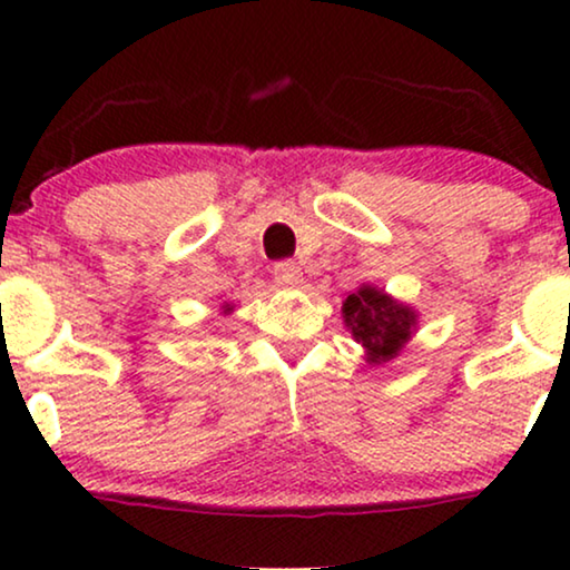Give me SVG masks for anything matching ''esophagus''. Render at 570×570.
<instances>
[{"instance_id": "esophagus-1", "label": "esophagus", "mask_w": 570, "mask_h": 570, "mask_svg": "<svg viewBox=\"0 0 570 570\" xmlns=\"http://www.w3.org/2000/svg\"><path fill=\"white\" fill-rule=\"evenodd\" d=\"M273 276H276L281 286H297L299 281H303V271H299L297 265L286 259V263L273 265Z\"/></svg>"}]
</instances>
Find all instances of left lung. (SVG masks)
Segmentation results:
<instances>
[{
    "label": "left lung",
    "mask_w": 570,
    "mask_h": 570,
    "mask_svg": "<svg viewBox=\"0 0 570 570\" xmlns=\"http://www.w3.org/2000/svg\"><path fill=\"white\" fill-rule=\"evenodd\" d=\"M343 316L356 343L367 348V362L372 364L394 358L415 326V313L407 305L394 303L375 286H362L358 292L348 294L343 303Z\"/></svg>",
    "instance_id": "1"
}]
</instances>
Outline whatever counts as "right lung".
Returning a JSON list of instances; mask_svg holds the SVG:
<instances>
[{
	"label": "right lung",
	"instance_id": "right-lung-1",
	"mask_svg": "<svg viewBox=\"0 0 570 570\" xmlns=\"http://www.w3.org/2000/svg\"><path fill=\"white\" fill-rule=\"evenodd\" d=\"M227 311H230V307H227Z\"/></svg>",
	"mask_w": 570,
	"mask_h": 570
}]
</instances>
